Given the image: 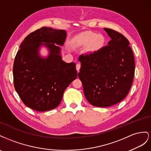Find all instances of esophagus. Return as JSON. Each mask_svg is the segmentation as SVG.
<instances>
[{"label":"esophagus","instance_id":"1","mask_svg":"<svg viewBox=\"0 0 151 151\" xmlns=\"http://www.w3.org/2000/svg\"><path fill=\"white\" fill-rule=\"evenodd\" d=\"M80 67H81V64H76V70H77V71H79V70H80Z\"/></svg>","mask_w":151,"mask_h":151}]
</instances>
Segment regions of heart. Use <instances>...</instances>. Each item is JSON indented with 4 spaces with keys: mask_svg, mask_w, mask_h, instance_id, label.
<instances>
[{
    "mask_svg": "<svg viewBox=\"0 0 151 151\" xmlns=\"http://www.w3.org/2000/svg\"><path fill=\"white\" fill-rule=\"evenodd\" d=\"M79 43L85 45L92 44L91 50L96 51L102 48L104 45V38L101 35H97L96 33L85 32L80 37Z\"/></svg>",
    "mask_w": 151,
    "mask_h": 151,
    "instance_id": "b5f03b06",
    "label": "heart"
}]
</instances>
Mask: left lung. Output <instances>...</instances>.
<instances>
[{
    "label": "left lung",
    "instance_id": "1",
    "mask_svg": "<svg viewBox=\"0 0 151 151\" xmlns=\"http://www.w3.org/2000/svg\"><path fill=\"white\" fill-rule=\"evenodd\" d=\"M111 40L92 53L80 55L78 76L90 104L109 107L123 100L129 92L135 73V59L127 38L104 28Z\"/></svg>",
    "mask_w": 151,
    "mask_h": 151
}]
</instances>
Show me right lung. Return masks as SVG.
<instances>
[{
    "mask_svg": "<svg viewBox=\"0 0 151 151\" xmlns=\"http://www.w3.org/2000/svg\"><path fill=\"white\" fill-rule=\"evenodd\" d=\"M66 35L65 30L42 27L29 34L20 45L13 65L14 85L29 108L42 112L57 107L64 90L76 78V64L63 61L58 46L64 45ZM42 46L49 50L47 58L39 54Z\"/></svg>",
    "mask_w": 151,
    "mask_h": 151,
    "instance_id": "right-lung-1",
    "label": "right lung"
}]
</instances>
